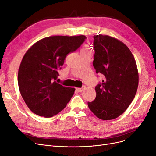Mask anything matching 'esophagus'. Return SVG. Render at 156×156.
<instances>
[{
    "label": "esophagus",
    "mask_w": 156,
    "mask_h": 156,
    "mask_svg": "<svg viewBox=\"0 0 156 156\" xmlns=\"http://www.w3.org/2000/svg\"><path fill=\"white\" fill-rule=\"evenodd\" d=\"M84 88H85V87H83L82 88H76V90L78 92H82L84 90Z\"/></svg>",
    "instance_id": "obj_1"
}]
</instances>
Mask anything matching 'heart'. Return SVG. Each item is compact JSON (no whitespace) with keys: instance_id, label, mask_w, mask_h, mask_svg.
<instances>
[{"instance_id":"1","label":"heart","mask_w":156,"mask_h":156,"mask_svg":"<svg viewBox=\"0 0 156 156\" xmlns=\"http://www.w3.org/2000/svg\"><path fill=\"white\" fill-rule=\"evenodd\" d=\"M83 51H90V50H88V49H83Z\"/></svg>"}]
</instances>
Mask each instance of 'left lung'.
Wrapping results in <instances>:
<instances>
[{
	"mask_svg": "<svg viewBox=\"0 0 156 156\" xmlns=\"http://www.w3.org/2000/svg\"><path fill=\"white\" fill-rule=\"evenodd\" d=\"M94 68L104 78L95 87L96 97L88 102L101 120H112L129 106L137 90L139 74L133 55L122 41L108 36H94Z\"/></svg>",
	"mask_w": 156,
	"mask_h": 156,
	"instance_id": "left-lung-1",
	"label": "left lung"
}]
</instances>
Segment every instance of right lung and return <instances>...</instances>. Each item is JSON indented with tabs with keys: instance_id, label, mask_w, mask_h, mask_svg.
Returning <instances> with one entry per match:
<instances>
[{
	"instance_id": "right-lung-1",
	"label": "right lung",
	"mask_w": 156,
	"mask_h": 156,
	"mask_svg": "<svg viewBox=\"0 0 156 156\" xmlns=\"http://www.w3.org/2000/svg\"><path fill=\"white\" fill-rule=\"evenodd\" d=\"M87 38L55 36L39 40L27 51L18 72V85L27 105L45 118L57 115L73 96L75 88L55 81L68 54L76 51Z\"/></svg>"
}]
</instances>
